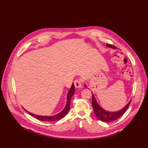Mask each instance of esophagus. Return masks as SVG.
<instances>
[{
  "mask_svg": "<svg viewBox=\"0 0 148 148\" xmlns=\"http://www.w3.org/2000/svg\"><path fill=\"white\" fill-rule=\"evenodd\" d=\"M74 86L77 88H80L82 86V82L79 79H77L74 81Z\"/></svg>",
  "mask_w": 148,
  "mask_h": 148,
  "instance_id": "1",
  "label": "esophagus"
}]
</instances>
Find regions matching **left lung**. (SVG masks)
<instances>
[{
    "label": "left lung",
    "instance_id": "1",
    "mask_svg": "<svg viewBox=\"0 0 148 148\" xmlns=\"http://www.w3.org/2000/svg\"><path fill=\"white\" fill-rule=\"evenodd\" d=\"M107 46L109 47H112L113 49H116V47L114 45H112L109 44H107ZM86 87V85H84ZM92 106L93 108H94V111L97 116V117L98 119L100 121H101L104 122H111L115 121L116 119H119L121 118V116L125 113V112L127 111V108H128L131 100L126 105V106L124 107L122 109L118 112H107L105 110H104L102 107H101L98 104L97 102V100L94 95V94H92Z\"/></svg>",
    "mask_w": 148,
    "mask_h": 148
}]
</instances>
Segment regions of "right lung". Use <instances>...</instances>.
Listing matches in <instances>:
<instances>
[{"label":"right lung","instance_id":"obj_1","mask_svg":"<svg viewBox=\"0 0 148 148\" xmlns=\"http://www.w3.org/2000/svg\"><path fill=\"white\" fill-rule=\"evenodd\" d=\"M75 91V87L74 84H72V86L71 88V89H69L68 95H67V102H66V106L65 107L64 109L62 110L61 112H60L59 113L54 115V116H40V115H36V114H34L32 113H30L29 112H27V110H26L30 115L32 116L33 117L35 118L36 119L40 120V121H49V122H53V121H59L60 119H61L62 118H63L64 116L67 114V113L68 112L69 108H70V104H71V98L74 94V92Z\"/></svg>","mask_w":148,"mask_h":148}]
</instances>
